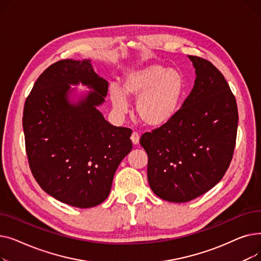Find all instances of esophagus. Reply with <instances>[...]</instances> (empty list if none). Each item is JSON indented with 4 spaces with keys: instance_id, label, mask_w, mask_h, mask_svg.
Here are the masks:
<instances>
[{
    "instance_id": "esophagus-1",
    "label": "esophagus",
    "mask_w": 261,
    "mask_h": 261,
    "mask_svg": "<svg viewBox=\"0 0 261 261\" xmlns=\"http://www.w3.org/2000/svg\"><path fill=\"white\" fill-rule=\"evenodd\" d=\"M131 141L133 145H138L140 142V134L138 132H133L131 135Z\"/></svg>"
}]
</instances>
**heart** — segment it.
<instances>
[{
    "instance_id": "heart-1",
    "label": "heart",
    "mask_w": 261,
    "mask_h": 261,
    "mask_svg": "<svg viewBox=\"0 0 261 261\" xmlns=\"http://www.w3.org/2000/svg\"><path fill=\"white\" fill-rule=\"evenodd\" d=\"M184 75L159 63L147 64L129 71L122 89L110 87V98L118 113L128 110L127 96L138 98L136 114L147 126L160 127L179 113L186 95Z\"/></svg>"
}]
</instances>
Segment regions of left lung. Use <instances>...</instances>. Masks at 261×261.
Returning a JSON list of instances; mask_svg holds the SVG:
<instances>
[{"label": "left lung", "instance_id": "obj_1", "mask_svg": "<svg viewBox=\"0 0 261 261\" xmlns=\"http://www.w3.org/2000/svg\"><path fill=\"white\" fill-rule=\"evenodd\" d=\"M196 70L193 90L166 125L146 132L150 187L174 203L194 200L220 182L234 153L238 110L224 76L210 61L188 56Z\"/></svg>", "mask_w": 261, "mask_h": 261}]
</instances>
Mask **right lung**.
<instances>
[{"label": "right lung", "mask_w": 261, "mask_h": 261, "mask_svg": "<svg viewBox=\"0 0 261 261\" xmlns=\"http://www.w3.org/2000/svg\"><path fill=\"white\" fill-rule=\"evenodd\" d=\"M91 91L77 102L71 85ZM108 81L91 60H60L48 66L26 98L23 130L33 175L46 194L79 208L102 203L114 173L131 150V129L108 122L97 109Z\"/></svg>", "instance_id": "add662e5"}]
</instances>
